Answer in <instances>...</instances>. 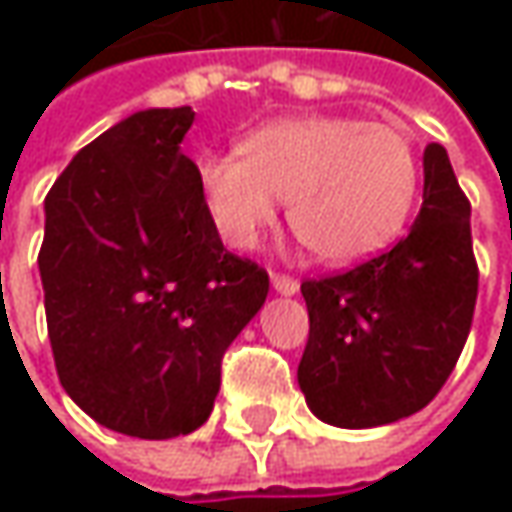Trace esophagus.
<instances>
[{"label":"esophagus","instance_id":"obj_1","mask_svg":"<svg viewBox=\"0 0 512 512\" xmlns=\"http://www.w3.org/2000/svg\"><path fill=\"white\" fill-rule=\"evenodd\" d=\"M270 282H273V290L282 293V296H293L299 293V282L293 276H285V273H270Z\"/></svg>","mask_w":512,"mask_h":512}]
</instances>
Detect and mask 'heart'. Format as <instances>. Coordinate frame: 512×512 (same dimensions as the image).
Segmentation results:
<instances>
[{"mask_svg":"<svg viewBox=\"0 0 512 512\" xmlns=\"http://www.w3.org/2000/svg\"><path fill=\"white\" fill-rule=\"evenodd\" d=\"M199 185L233 247L259 245L287 199V222L325 265H359L393 245L413 216L422 165L390 125L350 116H287L247 133L239 156H207Z\"/></svg>","mask_w":512,"mask_h":512,"instance_id":"obj_1","label":"heart"}]
</instances>
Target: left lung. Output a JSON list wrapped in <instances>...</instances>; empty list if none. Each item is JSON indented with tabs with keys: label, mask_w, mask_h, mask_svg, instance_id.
<instances>
[{
	"label": "left lung",
	"mask_w": 512,
	"mask_h": 512,
	"mask_svg": "<svg viewBox=\"0 0 512 512\" xmlns=\"http://www.w3.org/2000/svg\"><path fill=\"white\" fill-rule=\"evenodd\" d=\"M476 293L470 202L447 150L427 145L422 210L402 242L347 273L302 282L307 407L347 430L419 413L459 362Z\"/></svg>",
	"instance_id": "obj_1"
}]
</instances>
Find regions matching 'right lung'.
I'll return each mask as SVG.
<instances>
[{
    "instance_id": "1",
    "label": "right lung",
    "mask_w": 512,
    "mask_h": 512,
    "mask_svg": "<svg viewBox=\"0 0 512 512\" xmlns=\"http://www.w3.org/2000/svg\"><path fill=\"white\" fill-rule=\"evenodd\" d=\"M190 108H150L96 136L45 196L39 276L59 382L136 439L202 427L222 356L270 279L233 256L182 153Z\"/></svg>"
}]
</instances>
